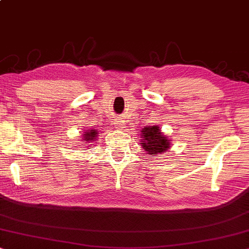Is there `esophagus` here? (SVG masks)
I'll return each mask as SVG.
<instances>
[{
	"label": "esophagus",
	"instance_id": "esophagus-1",
	"mask_svg": "<svg viewBox=\"0 0 249 249\" xmlns=\"http://www.w3.org/2000/svg\"><path fill=\"white\" fill-rule=\"evenodd\" d=\"M115 125H116V127L119 128V130H122V128H124V126H125V123L123 122L122 119H117V121L115 122Z\"/></svg>",
	"mask_w": 249,
	"mask_h": 249
}]
</instances>
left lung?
<instances>
[{"label":"left lung","instance_id":"left-lung-1","mask_svg":"<svg viewBox=\"0 0 249 249\" xmlns=\"http://www.w3.org/2000/svg\"><path fill=\"white\" fill-rule=\"evenodd\" d=\"M140 135L142 138V148L149 155L164 154L165 151H167L168 148H171L170 140L161 133L160 128L157 125L143 127Z\"/></svg>","mask_w":249,"mask_h":249}]
</instances>
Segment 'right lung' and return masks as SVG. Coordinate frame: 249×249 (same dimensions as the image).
<instances>
[{
    "mask_svg": "<svg viewBox=\"0 0 249 249\" xmlns=\"http://www.w3.org/2000/svg\"><path fill=\"white\" fill-rule=\"evenodd\" d=\"M97 137H98V131L97 130H88L84 132V134H83V138H82V141L85 142V143H92V142L97 140Z\"/></svg>",
    "mask_w": 249,
    "mask_h": 249,
    "instance_id": "obj_1",
    "label": "right lung"
}]
</instances>
